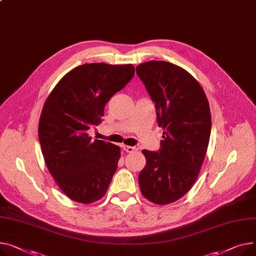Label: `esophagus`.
Returning a JSON list of instances; mask_svg holds the SVG:
<instances>
[{"label":"esophagus","mask_w":256,"mask_h":256,"mask_svg":"<svg viewBox=\"0 0 256 256\" xmlns=\"http://www.w3.org/2000/svg\"><path fill=\"white\" fill-rule=\"evenodd\" d=\"M124 150L128 153H134V152H137L138 148L134 147V146H128V145H124Z\"/></svg>","instance_id":"esophagus-1"}]
</instances>
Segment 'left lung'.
<instances>
[{
	"label": "left lung",
	"instance_id": "obj_1",
	"mask_svg": "<svg viewBox=\"0 0 256 256\" xmlns=\"http://www.w3.org/2000/svg\"><path fill=\"white\" fill-rule=\"evenodd\" d=\"M136 71L164 130L160 150L142 151L146 166L139 185L147 200L166 205L188 192L198 179L211 134L210 107L200 83L176 64L150 60Z\"/></svg>",
	"mask_w": 256,
	"mask_h": 256
}]
</instances>
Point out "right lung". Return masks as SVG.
<instances>
[{"label": "right lung", "instance_id": "add662e5", "mask_svg": "<svg viewBox=\"0 0 256 256\" xmlns=\"http://www.w3.org/2000/svg\"><path fill=\"white\" fill-rule=\"evenodd\" d=\"M134 75L132 64H84L66 74L47 98L39 122L45 164L62 192L90 204L103 198L120 158V148L92 141L88 130Z\"/></svg>", "mask_w": 256, "mask_h": 256}]
</instances>
